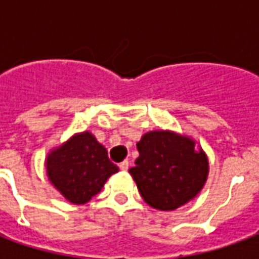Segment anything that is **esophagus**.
<instances>
[{"instance_id":"obj_1","label":"esophagus","mask_w":259,"mask_h":259,"mask_svg":"<svg viewBox=\"0 0 259 259\" xmlns=\"http://www.w3.org/2000/svg\"><path fill=\"white\" fill-rule=\"evenodd\" d=\"M119 168H120V170L126 172V170L129 169V161H123V162L119 163Z\"/></svg>"}]
</instances>
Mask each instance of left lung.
Returning a JSON list of instances; mask_svg holds the SVG:
<instances>
[{"mask_svg":"<svg viewBox=\"0 0 259 259\" xmlns=\"http://www.w3.org/2000/svg\"><path fill=\"white\" fill-rule=\"evenodd\" d=\"M139 158L129 174L143 200L159 211H175L195 198L209 174L205 151L172 130H151L137 143Z\"/></svg>","mask_w":259,"mask_h":259,"instance_id":"left-lung-1","label":"left lung"}]
</instances>
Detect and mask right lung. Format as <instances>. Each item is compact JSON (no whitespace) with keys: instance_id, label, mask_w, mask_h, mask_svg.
Instances as JSON below:
<instances>
[{"instance_id":"add662e5","label":"right lung","mask_w":259,"mask_h":259,"mask_svg":"<svg viewBox=\"0 0 259 259\" xmlns=\"http://www.w3.org/2000/svg\"><path fill=\"white\" fill-rule=\"evenodd\" d=\"M50 183L74 205L97 195L119 168L109 161L105 147L90 132L74 133L46 158Z\"/></svg>"}]
</instances>
